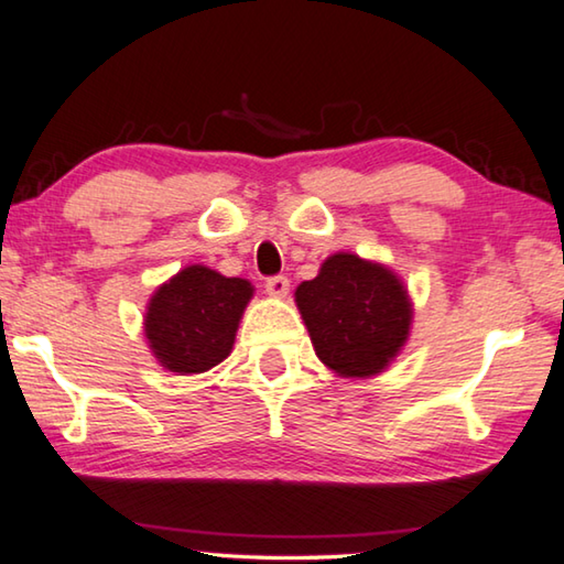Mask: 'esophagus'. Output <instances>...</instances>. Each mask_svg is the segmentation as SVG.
<instances>
[{
    "instance_id": "esophagus-1",
    "label": "esophagus",
    "mask_w": 564,
    "mask_h": 564,
    "mask_svg": "<svg viewBox=\"0 0 564 564\" xmlns=\"http://www.w3.org/2000/svg\"><path fill=\"white\" fill-rule=\"evenodd\" d=\"M291 291V281L285 279V275H271L269 281H265V293L273 295V299H285Z\"/></svg>"
}]
</instances>
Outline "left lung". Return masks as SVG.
Here are the masks:
<instances>
[{
  "label": "left lung",
  "instance_id": "1",
  "mask_svg": "<svg viewBox=\"0 0 564 564\" xmlns=\"http://www.w3.org/2000/svg\"><path fill=\"white\" fill-rule=\"evenodd\" d=\"M316 356L346 378L383 373L410 330V301L386 265L336 253L295 291Z\"/></svg>",
  "mask_w": 564,
  "mask_h": 564
}]
</instances>
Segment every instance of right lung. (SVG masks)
Returning <instances> with one entry per match:
<instances>
[{"label": "right lung", "instance_id": "right-lung-1", "mask_svg": "<svg viewBox=\"0 0 564 564\" xmlns=\"http://www.w3.org/2000/svg\"><path fill=\"white\" fill-rule=\"evenodd\" d=\"M253 289L206 265H188L149 303L147 338L171 373H204L231 352L238 321Z\"/></svg>", "mask_w": 564, "mask_h": 564}]
</instances>
